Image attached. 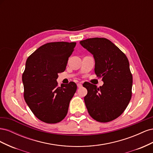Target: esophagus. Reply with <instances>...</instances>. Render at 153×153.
Listing matches in <instances>:
<instances>
[{
  "mask_svg": "<svg viewBox=\"0 0 153 153\" xmlns=\"http://www.w3.org/2000/svg\"><path fill=\"white\" fill-rule=\"evenodd\" d=\"M82 84H80V83H78V84H77V87L78 88L82 87Z\"/></svg>",
  "mask_w": 153,
  "mask_h": 153,
  "instance_id": "esophagus-1",
  "label": "esophagus"
}]
</instances>
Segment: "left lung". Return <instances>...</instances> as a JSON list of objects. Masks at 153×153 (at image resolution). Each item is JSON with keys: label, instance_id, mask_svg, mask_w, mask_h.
Instances as JSON below:
<instances>
[{"label": "left lung", "instance_id": "1", "mask_svg": "<svg viewBox=\"0 0 153 153\" xmlns=\"http://www.w3.org/2000/svg\"><path fill=\"white\" fill-rule=\"evenodd\" d=\"M80 44L93 55L95 73L102 77L104 83L98 88L89 82L85 84L87 94L84 101L88 112L98 122L113 121L123 113L131 98L133 76L128 59L106 38H89Z\"/></svg>", "mask_w": 153, "mask_h": 153}]
</instances>
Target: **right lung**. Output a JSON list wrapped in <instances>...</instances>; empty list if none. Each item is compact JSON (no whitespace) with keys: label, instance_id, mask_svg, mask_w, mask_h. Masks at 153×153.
I'll use <instances>...</instances> for the list:
<instances>
[{"label":"right lung","instance_id":"add662e5","mask_svg":"<svg viewBox=\"0 0 153 153\" xmlns=\"http://www.w3.org/2000/svg\"><path fill=\"white\" fill-rule=\"evenodd\" d=\"M76 43L52 42L37 49L27 59L22 75L24 99L35 116L48 124L61 121L77 86L71 82L58 87V73L66 69Z\"/></svg>","mask_w":153,"mask_h":153}]
</instances>
